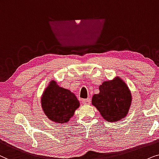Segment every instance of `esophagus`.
Returning <instances> with one entry per match:
<instances>
[{"label":"esophagus","instance_id":"esophagus-1","mask_svg":"<svg viewBox=\"0 0 159 159\" xmlns=\"http://www.w3.org/2000/svg\"><path fill=\"white\" fill-rule=\"evenodd\" d=\"M82 102H83V104H84V105H90L91 99L87 98V99H83V100H82Z\"/></svg>","mask_w":159,"mask_h":159}]
</instances>
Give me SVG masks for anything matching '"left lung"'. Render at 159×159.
<instances>
[{
  "label": "left lung",
  "instance_id": "obj_1",
  "mask_svg": "<svg viewBox=\"0 0 159 159\" xmlns=\"http://www.w3.org/2000/svg\"><path fill=\"white\" fill-rule=\"evenodd\" d=\"M99 93L92 97V103L108 122L118 121L126 117L132 104V94L121 78L104 81L99 86Z\"/></svg>",
  "mask_w": 159,
  "mask_h": 159
}]
</instances>
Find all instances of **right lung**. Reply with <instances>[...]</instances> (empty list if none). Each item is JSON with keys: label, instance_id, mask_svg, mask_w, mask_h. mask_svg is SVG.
I'll list each match as a JSON object with an SVG mask.
<instances>
[{"label": "right lung", "instance_id": "right-lung-1", "mask_svg": "<svg viewBox=\"0 0 159 159\" xmlns=\"http://www.w3.org/2000/svg\"><path fill=\"white\" fill-rule=\"evenodd\" d=\"M79 106L80 102L75 95L59 86L54 81L50 82L41 97L44 113L48 119L59 124L68 122Z\"/></svg>", "mask_w": 159, "mask_h": 159}]
</instances>
